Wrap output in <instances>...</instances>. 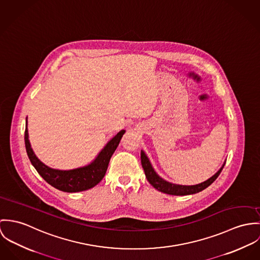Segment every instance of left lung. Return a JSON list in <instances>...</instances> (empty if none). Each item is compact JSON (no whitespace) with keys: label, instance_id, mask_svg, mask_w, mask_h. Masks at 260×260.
I'll return each instance as SVG.
<instances>
[{"label":"left lung","instance_id":"left-lung-1","mask_svg":"<svg viewBox=\"0 0 260 260\" xmlns=\"http://www.w3.org/2000/svg\"><path fill=\"white\" fill-rule=\"evenodd\" d=\"M141 159H142V167L144 169V173H145V176H146L148 182L155 189H157L164 193L171 194V196H187V194H193V193H198V192L202 191L206 187H208L218 177V175L220 174L224 165H225V162H224L223 166L219 169V171L217 173L202 183H199L196 185H181V184H175V183L169 182V181L165 180L164 178H161L157 173H155L148 157L144 153V150H142V152H141Z\"/></svg>","mask_w":260,"mask_h":260}]
</instances>
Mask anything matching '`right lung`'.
Instances as JSON below:
<instances>
[{
    "label": "right lung",
    "instance_id": "add662e5",
    "mask_svg": "<svg viewBox=\"0 0 260 260\" xmlns=\"http://www.w3.org/2000/svg\"><path fill=\"white\" fill-rule=\"evenodd\" d=\"M27 124L28 122L26 118L25 144L31 165L49 184L64 192H79L95 186L104 178L108 170L110 159L115 152L123 134L125 133L124 129L117 133L116 136L105 145L98 156L89 165L74 170L60 171L49 168L36 156L29 144Z\"/></svg>",
    "mask_w": 260,
    "mask_h": 260
}]
</instances>
